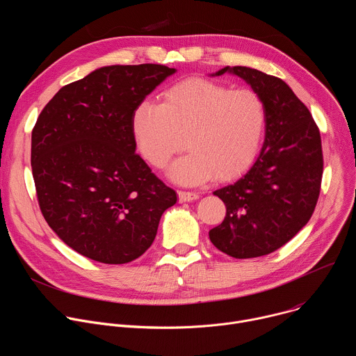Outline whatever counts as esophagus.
<instances>
[{"instance_id":"esophagus-1","label":"esophagus","mask_w":356,"mask_h":356,"mask_svg":"<svg viewBox=\"0 0 356 356\" xmlns=\"http://www.w3.org/2000/svg\"><path fill=\"white\" fill-rule=\"evenodd\" d=\"M179 201L180 202H187V201H194L198 198V194L197 193H193V191H179Z\"/></svg>"}]
</instances>
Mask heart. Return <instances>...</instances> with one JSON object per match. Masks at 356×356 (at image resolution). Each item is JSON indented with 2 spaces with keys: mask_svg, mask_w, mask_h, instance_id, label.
Wrapping results in <instances>:
<instances>
[{
  "mask_svg": "<svg viewBox=\"0 0 356 356\" xmlns=\"http://www.w3.org/2000/svg\"><path fill=\"white\" fill-rule=\"evenodd\" d=\"M265 125L266 110L258 92L200 77L173 84L162 104L143 101L132 114L138 150L154 168H165L186 140L190 152L168 170L170 180L184 186L243 173L258 155Z\"/></svg>",
  "mask_w": 356,
  "mask_h": 356,
  "instance_id": "1",
  "label": "heart"
}]
</instances>
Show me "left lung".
Wrapping results in <instances>:
<instances>
[{
  "instance_id": "8db88e82",
  "label": "left lung",
  "mask_w": 356,
  "mask_h": 356,
  "mask_svg": "<svg viewBox=\"0 0 356 356\" xmlns=\"http://www.w3.org/2000/svg\"><path fill=\"white\" fill-rule=\"evenodd\" d=\"M245 80L265 104V142L250 169L214 191L227 207L210 241L236 259L258 258L289 242L312 218L323 177L320 131L293 90L280 79L246 66L224 67Z\"/></svg>"
}]
</instances>
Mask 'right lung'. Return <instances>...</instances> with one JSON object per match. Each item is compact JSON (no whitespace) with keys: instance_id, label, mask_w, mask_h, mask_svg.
Returning <instances> with one entry per match:
<instances>
[{"instance_id":"right-lung-1","label":"right lung","mask_w":356,"mask_h":356,"mask_svg":"<svg viewBox=\"0 0 356 356\" xmlns=\"http://www.w3.org/2000/svg\"><path fill=\"white\" fill-rule=\"evenodd\" d=\"M177 70L104 66L62 87L32 131L31 165L40 211L80 255L121 265L154 242L176 191L135 154L132 114Z\"/></svg>"}]
</instances>
